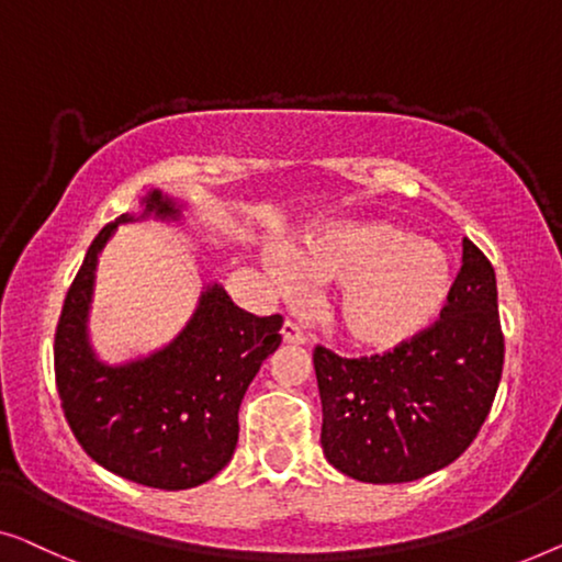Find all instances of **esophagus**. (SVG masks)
Here are the masks:
<instances>
[{
  "instance_id": "34e87169",
  "label": "esophagus",
  "mask_w": 562,
  "mask_h": 562,
  "mask_svg": "<svg viewBox=\"0 0 562 562\" xmlns=\"http://www.w3.org/2000/svg\"><path fill=\"white\" fill-rule=\"evenodd\" d=\"M282 338H284V344H305V330L297 321L288 318L282 323Z\"/></svg>"
}]
</instances>
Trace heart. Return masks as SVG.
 I'll list each match as a JSON object with an SVG mask.
<instances>
[{"mask_svg":"<svg viewBox=\"0 0 562 562\" xmlns=\"http://www.w3.org/2000/svg\"><path fill=\"white\" fill-rule=\"evenodd\" d=\"M305 278L336 284L328 315L363 349H394L436 318L450 290L448 259L436 244L390 224H341L307 236L295 251ZM282 288L295 284L288 259H270Z\"/></svg>","mask_w":562,"mask_h":562,"instance_id":"b5f03b06","label":"heart"}]
</instances>
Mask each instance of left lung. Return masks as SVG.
I'll list each match as a JSON object with an SVG mask.
<instances>
[{
  "instance_id": "8db88e82",
  "label": "left lung",
  "mask_w": 562,
  "mask_h": 562,
  "mask_svg": "<svg viewBox=\"0 0 562 562\" xmlns=\"http://www.w3.org/2000/svg\"><path fill=\"white\" fill-rule=\"evenodd\" d=\"M328 463L367 484H405L453 463L479 436L504 367L494 267L471 239L440 318L371 357L313 351Z\"/></svg>"
}]
</instances>
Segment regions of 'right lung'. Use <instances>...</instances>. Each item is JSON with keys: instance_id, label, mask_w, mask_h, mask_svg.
I'll list each match as a JSON object with an SVG mask.
<instances>
[{"instance_id": "1", "label": "right lung", "mask_w": 562, "mask_h": 562, "mask_svg": "<svg viewBox=\"0 0 562 562\" xmlns=\"http://www.w3.org/2000/svg\"><path fill=\"white\" fill-rule=\"evenodd\" d=\"M147 213L176 216L160 191ZM101 228L68 288L55 328V384L76 440L99 465L134 484L178 492L216 476L239 440V405L262 361L282 344V315L257 318L213 284L183 334L149 359L106 367L86 341L97 255L114 228Z\"/></svg>"}]
</instances>
